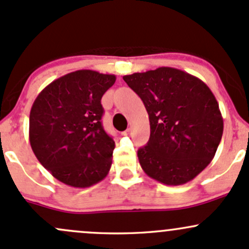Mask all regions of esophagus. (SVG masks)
Returning a JSON list of instances; mask_svg holds the SVG:
<instances>
[{
	"label": "esophagus",
	"mask_w": 249,
	"mask_h": 249,
	"mask_svg": "<svg viewBox=\"0 0 249 249\" xmlns=\"http://www.w3.org/2000/svg\"><path fill=\"white\" fill-rule=\"evenodd\" d=\"M122 135H124V136H129L130 135V129H125L124 132H122Z\"/></svg>",
	"instance_id": "esophagus-1"
}]
</instances>
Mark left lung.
Masks as SVG:
<instances>
[{"instance_id": "left-lung-1", "label": "left lung", "mask_w": 249, "mask_h": 249, "mask_svg": "<svg viewBox=\"0 0 249 249\" xmlns=\"http://www.w3.org/2000/svg\"><path fill=\"white\" fill-rule=\"evenodd\" d=\"M124 81L149 116V140L138 151L142 170L165 185L192 180L210 164L223 134V119L209 87L165 66L127 74Z\"/></svg>"}]
</instances>
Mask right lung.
Listing matches in <instances>:
<instances>
[{
	"mask_svg": "<svg viewBox=\"0 0 249 249\" xmlns=\"http://www.w3.org/2000/svg\"><path fill=\"white\" fill-rule=\"evenodd\" d=\"M114 74L78 70L47 85L32 106L29 142L40 164L61 183L89 188L106 178L115 142L103 129L101 98Z\"/></svg>",
	"mask_w": 249,
	"mask_h": 249,
	"instance_id": "obj_1",
	"label": "right lung"
}]
</instances>
